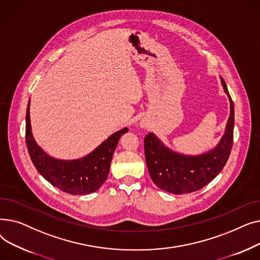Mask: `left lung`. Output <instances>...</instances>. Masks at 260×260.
<instances>
[{"label": "left lung", "instance_id": "left-lung-1", "mask_svg": "<svg viewBox=\"0 0 260 260\" xmlns=\"http://www.w3.org/2000/svg\"><path fill=\"white\" fill-rule=\"evenodd\" d=\"M221 84L230 101V116L222 138L211 151L196 156L172 151L153 133L144 138L147 170L154 183L166 192L180 195L196 192L210 183L219 174L230 157L233 146L234 103L225 82Z\"/></svg>", "mask_w": 260, "mask_h": 260}]
</instances>
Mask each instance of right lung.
I'll use <instances>...</instances> for the list:
<instances>
[{
    "label": "right lung",
    "mask_w": 260,
    "mask_h": 260,
    "mask_svg": "<svg viewBox=\"0 0 260 260\" xmlns=\"http://www.w3.org/2000/svg\"><path fill=\"white\" fill-rule=\"evenodd\" d=\"M28 102L26 111V144L37 171L53 186L72 195H86L95 192L106 180L119 139L128 132L122 128L104 140L91 153L75 160L56 159L41 148L31 133Z\"/></svg>",
    "instance_id": "right-lung-1"
}]
</instances>
